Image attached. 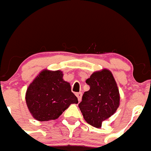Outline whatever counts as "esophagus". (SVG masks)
<instances>
[{"mask_svg":"<svg viewBox=\"0 0 151 151\" xmlns=\"http://www.w3.org/2000/svg\"><path fill=\"white\" fill-rule=\"evenodd\" d=\"M76 96H77V97H78V101H81V99H82V93H81V92H79V93H76Z\"/></svg>","mask_w":151,"mask_h":151,"instance_id":"esophagus-1","label":"esophagus"}]
</instances>
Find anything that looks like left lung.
Listing matches in <instances>:
<instances>
[{
    "instance_id": "obj_1",
    "label": "left lung",
    "mask_w": 151,
    "mask_h": 151,
    "mask_svg": "<svg viewBox=\"0 0 151 151\" xmlns=\"http://www.w3.org/2000/svg\"><path fill=\"white\" fill-rule=\"evenodd\" d=\"M86 83V91L79 104L83 118L91 126L100 128L102 122L112 116L120 105V93L111 70L103 69L93 72Z\"/></svg>"
}]
</instances>
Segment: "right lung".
Here are the masks:
<instances>
[{
    "mask_svg": "<svg viewBox=\"0 0 151 151\" xmlns=\"http://www.w3.org/2000/svg\"><path fill=\"white\" fill-rule=\"evenodd\" d=\"M63 76L61 70H43L27 87V106L37 121L56 120L71 104L78 103Z\"/></svg>",
    "mask_w": 151,
    "mask_h": 151,
    "instance_id": "add662e5",
    "label": "right lung"
}]
</instances>
